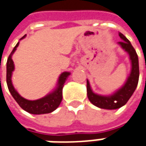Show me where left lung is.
Listing matches in <instances>:
<instances>
[{
  "mask_svg": "<svg viewBox=\"0 0 146 146\" xmlns=\"http://www.w3.org/2000/svg\"><path fill=\"white\" fill-rule=\"evenodd\" d=\"M119 37L122 41L119 42V44L129 54V57L132 63V70L127 82L122 88L117 90L112 95L102 96L94 94L90 88V83L87 81V96L90 103L98 108L103 109L113 110L123 107L125 105L128 99L131 98L133 92L137 86L139 80V64L138 56L130 41L123 35L122 33H119Z\"/></svg>",
  "mask_w": 146,
  "mask_h": 146,
  "instance_id": "1",
  "label": "left lung"
}]
</instances>
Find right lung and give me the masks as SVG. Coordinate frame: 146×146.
Here are the masks:
<instances>
[{
  "label": "right lung",
  "mask_w": 146,
  "mask_h": 146,
  "mask_svg": "<svg viewBox=\"0 0 146 146\" xmlns=\"http://www.w3.org/2000/svg\"><path fill=\"white\" fill-rule=\"evenodd\" d=\"M25 36H23V38ZM18 43L14 47L12 52L9 56L6 63V82H7L8 89L9 90L10 94H12L15 101L18 103V105L23 108L24 111H27L31 114L35 115H40V114H47L52 112L56 108L59 107V105L61 103L62 100V90H63L64 85L65 83V81L70 75V73L64 72L61 73L59 81H58V86L56 89L53 91L52 93L49 94L47 96L37 99V100H27L26 98H23L16 91V90L13 87L12 82H11V76L12 72L14 69V64L12 60V55L15 52L16 48L18 46Z\"/></svg>",
  "instance_id": "1"
}]
</instances>
